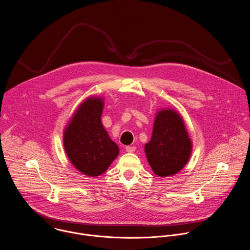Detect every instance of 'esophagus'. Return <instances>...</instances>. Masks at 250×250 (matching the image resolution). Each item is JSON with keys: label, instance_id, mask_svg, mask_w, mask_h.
<instances>
[{"label": "esophagus", "instance_id": "obj_1", "mask_svg": "<svg viewBox=\"0 0 250 250\" xmlns=\"http://www.w3.org/2000/svg\"><path fill=\"white\" fill-rule=\"evenodd\" d=\"M135 149H136V147H135V146H125V150H126L127 152H133Z\"/></svg>", "mask_w": 250, "mask_h": 250}]
</instances>
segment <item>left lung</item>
<instances>
[{
	"label": "left lung",
	"mask_w": 250,
	"mask_h": 250,
	"mask_svg": "<svg viewBox=\"0 0 250 250\" xmlns=\"http://www.w3.org/2000/svg\"><path fill=\"white\" fill-rule=\"evenodd\" d=\"M191 151L192 142L180 115L171 109L158 112L151 139L145 145L154 173L161 177L175 174L187 164Z\"/></svg>",
	"instance_id": "left-lung-1"
}]
</instances>
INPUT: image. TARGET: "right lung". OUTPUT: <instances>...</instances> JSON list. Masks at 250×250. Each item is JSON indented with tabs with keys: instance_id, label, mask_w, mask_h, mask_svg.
I'll list each match as a JSON object with an SVG mask.
<instances>
[{
	"instance_id": "add662e5",
	"label": "right lung",
	"mask_w": 250,
	"mask_h": 250,
	"mask_svg": "<svg viewBox=\"0 0 250 250\" xmlns=\"http://www.w3.org/2000/svg\"><path fill=\"white\" fill-rule=\"evenodd\" d=\"M102 99L89 98L80 106L64 132V148L80 171L88 176L104 173L119 154L101 121Z\"/></svg>"
}]
</instances>
